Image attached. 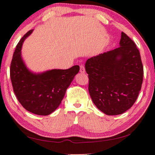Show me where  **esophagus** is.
Returning <instances> with one entry per match:
<instances>
[{
  "label": "esophagus",
  "instance_id": "1",
  "mask_svg": "<svg viewBox=\"0 0 155 155\" xmlns=\"http://www.w3.org/2000/svg\"><path fill=\"white\" fill-rule=\"evenodd\" d=\"M80 73H84V72H85V68H84V65H80Z\"/></svg>",
  "mask_w": 155,
  "mask_h": 155
}]
</instances>
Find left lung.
<instances>
[{
  "instance_id": "1",
  "label": "left lung",
  "mask_w": 155,
  "mask_h": 155,
  "mask_svg": "<svg viewBox=\"0 0 155 155\" xmlns=\"http://www.w3.org/2000/svg\"><path fill=\"white\" fill-rule=\"evenodd\" d=\"M120 46L86 61L89 92L95 106L109 116L119 115L133 105L141 90L143 66L136 45L121 32Z\"/></svg>"
}]
</instances>
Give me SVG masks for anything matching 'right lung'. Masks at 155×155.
Returning a JSON list of instances; mask_svg holds the SVG:
<instances>
[{
	"label": "right lung",
	"mask_w": 155,
	"mask_h": 155,
	"mask_svg": "<svg viewBox=\"0 0 155 155\" xmlns=\"http://www.w3.org/2000/svg\"><path fill=\"white\" fill-rule=\"evenodd\" d=\"M32 31L33 29L29 31L16 46L10 65V79L15 94L25 109L37 115L47 116L61 104L80 66L42 73L31 71L23 61L21 50L23 42Z\"/></svg>",
	"instance_id": "right-lung-1"
}]
</instances>
